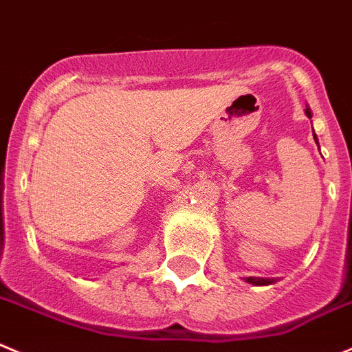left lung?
I'll return each mask as SVG.
<instances>
[{
	"label": "left lung",
	"instance_id": "obj_1",
	"mask_svg": "<svg viewBox=\"0 0 352 352\" xmlns=\"http://www.w3.org/2000/svg\"><path fill=\"white\" fill-rule=\"evenodd\" d=\"M304 112H306V116L309 117H313V113H311V109L309 107H306V110H304ZM313 138H314V142H316V145H318V138H316V135H314V131H313ZM320 146V145H318ZM247 283H252V285H273L274 282H276V278H259V276H249V278L245 280Z\"/></svg>",
	"mask_w": 352,
	"mask_h": 352
}]
</instances>
